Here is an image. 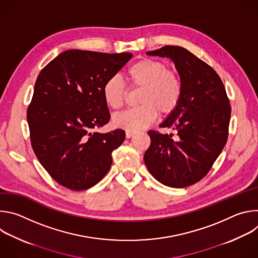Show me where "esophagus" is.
<instances>
[{"mask_svg": "<svg viewBox=\"0 0 258 258\" xmlns=\"http://www.w3.org/2000/svg\"><path fill=\"white\" fill-rule=\"evenodd\" d=\"M135 135H136V133H134V132H130V131H126V132H125V137H126L127 139L134 137Z\"/></svg>", "mask_w": 258, "mask_h": 258, "instance_id": "34e87169", "label": "esophagus"}]
</instances>
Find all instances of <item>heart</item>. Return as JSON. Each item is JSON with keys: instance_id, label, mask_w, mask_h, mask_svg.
<instances>
[{"instance_id": "obj_1", "label": "heart", "mask_w": 258, "mask_h": 258, "mask_svg": "<svg viewBox=\"0 0 258 258\" xmlns=\"http://www.w3.org/2000/svg\"><path fill=\"white\" fill-rule=\"evenodd\" d=\"M126 80L132 88H141L138 107L126 110L113 117L116 127L138 132L152 124L158 112L171 114L179 104L182 83L178 73L167 69V65L157 59L142 58L126 69ZM102 95L106 105L113 110L120 109L126 98V88L118 77L109 78Z\"/></svg>"}]
</instances>
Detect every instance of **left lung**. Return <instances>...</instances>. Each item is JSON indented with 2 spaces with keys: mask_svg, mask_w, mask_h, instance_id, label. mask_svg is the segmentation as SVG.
<instances>
[{
  "mask_svg": "<svg viewBox=\"0 0 258 258\" xmlns=\"http://www.w3.org/2000/svg\"><path fill=\"white\" fill-rule=\"evenodd\" d=\"M147 55L169 58L181 79L182 95L174 111L160 124L176 138L149 131L150 147L144 161L163 185L186 188L202 179L228 140L231 105L224 84L212 67L178 46H165Z\"/></svg>",
  "mask_w": 258,
  "mask_h": 258,
  "instance_id": "left-lung-1",
  "label": "left lung"
}]
</instances>
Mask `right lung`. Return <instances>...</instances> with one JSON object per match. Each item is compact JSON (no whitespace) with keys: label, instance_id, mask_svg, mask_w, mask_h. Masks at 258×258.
Segmentation results:
<instances>
[{"label":"right lung","instance_id":"right-lung-1","mask_svg":"<svg viewBox=\"0 0 258 258\" xmlns=\"http://www.w3.org/2000/svg\"><path fill=\"white\" fill-rule=\"evenodd\" d=\"M133 57L67 50L40 72L27 108L33 152L61 186L87 190L98 183L112 164V152L125 133H93L110 120L103 99L105 82Z\"/></svg>","mask_w":258,"mask_h":258}]
</instances>
